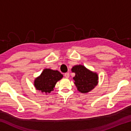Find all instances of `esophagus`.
Masks as SVG:
<instances>
[{
  "label": "esophagus",
  "mask_w": 131,
  "mask_h": 131,
  "mask_svg": "<svg viewBox=\"0 0 131 131\" xmlns=\"http://www.w3.org/2000/svg\"><path fill=\"white\" fill-rule=\"evenodd\" d=\"M64 76H65L66 79H68L69 77V73H66L64 74Z\"/></svg>",
  "instance_id": "34e87169"
}]
</instances>
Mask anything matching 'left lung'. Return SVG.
<instances>
[{"instance_id":"1","label":"left lung","mask_w":131,"mask_h":131,"mask_svg":"<svg viewBox=\"0 0 131 131\" xmlns=\"http://www.w3.org/2000/svg\"><path fill=\"white\" fill-rule=\"evenodd\" d=\"M75 73L73 78L77 90L83 94L90 92L98 84V74L96 72L88 69L82 65H75L72 68Z\"/></svg>"}]
</instances>
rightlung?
<instances>
[{
    "label": "right lung",
    "instance_id": "add662e5",
    "mask_svg": "<svg viewBox=\"0 0 131 131\" xmlns=\"http://www.w3.org/2000/svg\"><path fill=\"white\" fill-rule=\"evenodd\" d=\"M62 77L63 75L59 71L44 69L40 75L35 79L34 86L43 94H49L54 91L57 83Z\"/></svg>",
    "mask_w": 131,
    "mask_h": 131
}]
</instances>
